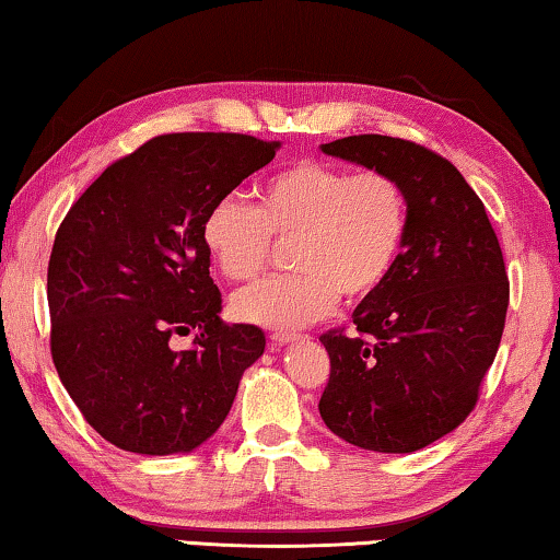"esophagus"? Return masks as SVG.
I'll use <instances>...</instances> for the list:
<instances>
[{"label":"esophagus","mask_w":560,"mask_h":560,"mask_svg":"<svg viewBox=\"0 0 560 560\" xmlns=\"http://www.w3.org/2000/svg\"><path fill=\"white\" fill-rule=\"evenodd\" d=\"M291 341H299L296 331H273L271 334V345L273 347H287Z\"/></svg>","instance_id":"esophagus-1"}]
</instances>
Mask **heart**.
<instances>
[{
	"instance_id": "heart-1",
	"label": "heart",
	"mask_w": 560,
	"mask_h": 560,
	"mask_svg": "<svg viewBox=\"0 0 560 560\" xmlns=\"http://www.w3.org/2000/svg\"><path fill=\"white\" fill-rule=\"evenodd\" d=\"M258 206L219 198L203 219V244L231 281L269 264L273 238L289 241L291 273L256 281L233 296V314L271 329H299L372 296L399 261L410 231V196L387 171H349L296 161L256 190Z\"/></svg>"
}]
</instances>
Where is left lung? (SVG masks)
<instances>
[{"label": "left lung", "mask_w": 560, "mask_h": 560, "mask_svg": "<svg viewBox=\"0 0 560 560\" xmlns=\"http://www.w3.org/2000/svg\"><path fill=\"white\" fill-rule=\"evenodd\" d=\"M327 155L387 171L410 196V231L387 281L324 331L329 382L319 412L341 440L415 453L475 410L505 327L511 281L486 206L435 150L389 136H349Z\"/></svg>", "instance_id": "1"}]
</instances>
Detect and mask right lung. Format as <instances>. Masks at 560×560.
I'll list each match as a JSON object with an SVG mask.
<instances>
[{
	"label": "right lung",
	"mask_w": 560,
	"mask_h": 560,
	"mask_svg": "<svg viewBox=\"0 0 560 560\" xmlns=\"http://www.w3.org/2000/svg\"><path fill=\"white\" fill-rule=\"evenodd\" d=\"M244 132H168L107 165L74 200L47 266L49 349L65 389L115 447L190 453L221 428L264 354L254 324L219 316L203 219L273 161ZM197 331L175 350V336Z\"/></svg>",
	"instance_id": "obj_1"
}]
</instances>
